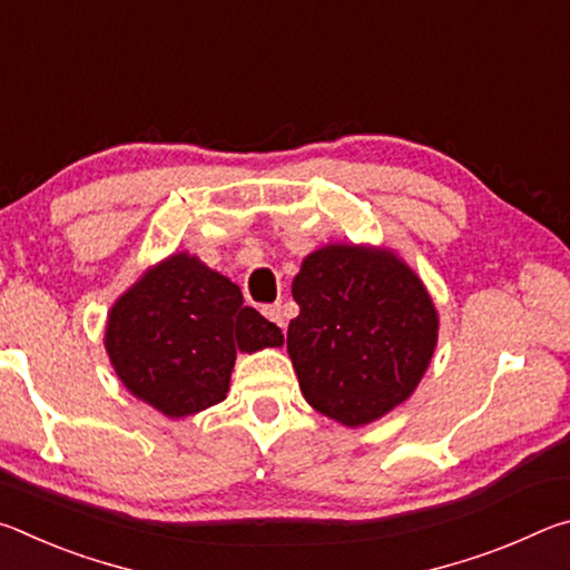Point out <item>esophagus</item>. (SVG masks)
<instances>
[{"instance_id": "obj_1", "label": "esophagus", "mask_w": 570, "mask_h": 570, "mask_svg": "<svg viewBox=\"0 0 570 570\" xmlns=\"http://www.w3.org/2000/svg\"><path fill=\"white\" fill-rule=\"evenodd\" d=\"M264 316H266L268 322H274L276 326H282V330H286V316H284V306L282 304L264 306Z\"/></svg>"}]
</instances>
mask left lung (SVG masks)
I'll return each instance as SVG.
<instances>
[{
  "mask_svg": "<svg viewBox=\"0 0 570 570\" xmlns=\"http://www.w3.org/2000/svg\"><path fill=\"white\" fill-rule=\"evenodd\" d=\"M292 294L298 316L286 352L316 412L364 428L412 397L435 354L440 314L397 250L326 244L304 256Z\"/></svg>",
  "mask_w": 570,
  "mask_h": 570,
  "instance_id": "8db88e82",
  "label": "left lung"
}]
</instances>
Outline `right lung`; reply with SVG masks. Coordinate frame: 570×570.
I'll use <instances>...</instances> for the list:
<instances>
[{
	"label": "right lung",
	"mask_w": 570,
	"mask_h": 570,
	"mask_svg": "<svg viewBox=\"0 0 570 570\" xmlns=\"http://www.w3.org/2000/svg\"><path fill=\"white\" fill-rule=\"evenodd\" d=\"M282 344V330L188 250L148 266L105 322V352L125 390L170 420L226 400L236 352Z\"/></svg>",
	"instance_id": "1"
}]
</instances>
